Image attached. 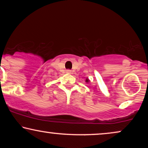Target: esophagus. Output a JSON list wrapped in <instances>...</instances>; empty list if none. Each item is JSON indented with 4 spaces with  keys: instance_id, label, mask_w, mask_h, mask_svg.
I'll return each instance as SVG.
<instances>
[{
    "instance_id": "34e87169",
    "label": "esophagus",
    "mask_w": 148,
    "mask_h": 148,
    "mask_svg": "<svg viewBox=\"0 0 148 148\" xmlns=\"http://www.w3.org/2000/svg\"><path fill=\"white\" fill-rule=\"evenodd\" d=\"M66 72H67V73H71V70H67V71H66Z\"/></svg>"
}]
</instances>
